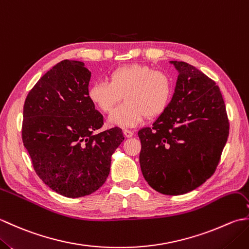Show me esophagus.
<instances>
[{
  "label": "esophagus",
  "mask_w": 249,
  "mask_h": 249,
  "mask_svg": "<svg viewBox=\"0 0 249 249\" xmlns=\"http://www.w3.org/2000/svg\"><path fill=\"white\" fill-rule=\"evenodd\" d=\"M123 134H124V136L126 137V138H130V137L134 136V131H131L129 129H124L123 130Z\"/></svg>",
  "instance_id": "esophagus-1"
}]
</instances>
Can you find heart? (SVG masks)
<instances>
[{
	"label": "heart",
	"instance_id": "heart-1",
	"mask_svg": "<svg viewBox=\"0 0 249 249\" xmlns=\"http://www.w3.org/2000/svg\"><path fill=\"white\" fill-rule=\"evenodd\" d=\"M174 84L162 71L140 64L122 65L111 71L107 81L94 83L89 98L104 113H111L121 99L125 103L110 116V123L121 127H133L145 116L161 115L170 105Z\"/></svg>",
	"mask_w": 249,
	"mask_h": 249
}]
</instances>
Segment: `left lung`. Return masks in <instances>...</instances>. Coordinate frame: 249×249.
Segmentation results:
<instances>
[{
  "label": "left lung",
  "instance_id": "1",
  "mask_svg": "<svg viewBox=\"0 0 249 249\" xmlns=\"http://www.w3.org/2000/svg\"><path fill=\"white\" fill-rule=\"evenodd\" d=\"M178 71L167 110L138 131L145 181L156 192L178 196L213 176L229 136L226 106L216 83L195 66L172 61Z\"/></svg>",
  "mask_w": 249,
  "mask_h": 249
}]
</instances>
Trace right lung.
Listing matches in <instances>:
<instances>
[{"mask_svg":"<svg viewBox=\"0 0 249 249\" xmlns=\"http://www.w3.org/2000/svg\"><path fill=\"white\" fill-rule=\"evenodd\" d=\"M89 79L83 62L62 61L37 81L23 106L22 141L34 170L68 198L103 186L111 155L124 140L119 127L93 134L104 118L89 98Z\"/></svg>","mask_w":249,"mask_h":249,"instance_id":"add662e5","label":"right lung"}]
</instances>
